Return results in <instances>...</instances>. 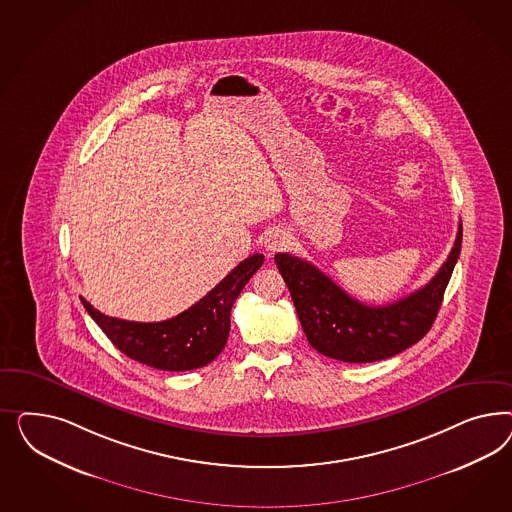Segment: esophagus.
Listing matches in <instances>:
<instances>
[{
  "mask_svg": "<svg viewBox=\"0 0 512 512\" xmlns=\"http://www.w3.org/2000/svg\"><path fill=\"white\" fill-rule=\"evenodd\" d=\"M285 244H287V233L281 231V229H272V231H268L266 236H264V249H266L268 253L278 251V249L283 248Z\"/></svg>",
  "mask_w": 512,
  "mask_h": 512,
  "instance_id": "1",
  "label": "esophagus"
}]
</instances>
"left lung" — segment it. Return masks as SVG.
<instances>
[{"label": "left lung", "mask_w": 512, "mask_h": 512, "mask_svg": "<svg viewBox=\"0 0 512 512\" xmlns=\"http://www.w3.org/2000/svg\"><path fill=\"white\" fill-rule=\"evenodd\" d=\"M460 249L462 221L454 248L430 283L387 306L358 302L317 266L289 253H278L274 259L311 347L325 357L362 364L394 357L426 336L441 308Z\"/></svg>", "instance_id": "8db88e82"}]
</instances>
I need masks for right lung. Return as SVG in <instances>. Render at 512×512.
<instances>
[{"mask_svg": "<svg viewBox=\"0 0 512 512\" xmlns=\"http://www.w3.org/2000/svg\"><path fill=\"white\" fill-rule=\"evenodd\" d=\"M263 263L264 255H251L189 310L159 323L109 317L95 310L88 300H80L124 355L155 370L187 372L210 364L223 351L231 330L234 300Z\"/></svg>", "mask_w": 512, "mask_h": 512, "instance_id": "right-lung-1", "label": "right lung"}]
</instances>
